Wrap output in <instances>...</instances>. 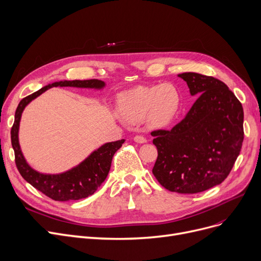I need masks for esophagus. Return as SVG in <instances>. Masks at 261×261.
Segmentation results:
<instances>
[{
    "label": "esophagus",
    "mask_w": 261,
    "mask_h": 261,
    "mask_svg": "<svg viewBox=\"0 0 261 261\" xmlns=\"http://www.w3.org/2000/svg\"><path fill=\"white\" fill-rule=\"evenodd\" d=\"M134 140L137 142V143H145L147 140L143 137V136H140V135H137V136H135V138H134Z\"/></svg>",
    "instance_id": "obj_1"
}]
</instances>
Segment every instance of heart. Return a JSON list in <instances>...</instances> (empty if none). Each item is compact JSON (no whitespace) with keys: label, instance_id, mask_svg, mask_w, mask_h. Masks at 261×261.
Returning a JSON list of instances; mask_svg holds the SVG:
<instances>
[{"label":"heart","instance_id":"1","mask_svg":"<svg viewBox=\"0 0 261 261\" xmlns=\"http://www.w3.org/2000/svg\"><path fill=\"white\" fill-rule=\"evenodd\" d=\"M180 104V93L174 85L138 86L123 92L118 100L120 115L132 123L146 118L153 126H164L174 118Z\"/></svg>","mask_w":261,"mask_h":261}]
</instances>
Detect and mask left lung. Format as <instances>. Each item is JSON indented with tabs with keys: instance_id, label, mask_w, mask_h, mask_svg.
Segmentation results:
<instances>
[{
	"instance_id": "1",
	"label": "left lung",
	"mask_w": 261,
	"mask_h": 261,
	"mask_svg": "<svg viewBox=\"0 0 261 261\" xmlns=\"http://www.w3.org/2000/svg\"><path fill=\"white\" fill-rule=\"evenodd\" d=\"M196 101L171 130L151 133L158 156L153 174L169 191L197 193L221 184L244 138L243 108L228 87L194 72L178 74Z\"/></svg>"
}]
</instances>
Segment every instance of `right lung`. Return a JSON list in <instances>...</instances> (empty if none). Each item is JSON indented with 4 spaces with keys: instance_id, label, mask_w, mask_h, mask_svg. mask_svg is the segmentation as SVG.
<instances>
[{
    "instance_id": "1",
    "label": "right lung",
    "mask_w": 261,
    "mask_h": 261,
    "mask_svg": "<svg viewBox=\"0 0 261 261\" xmlns=\"http://www.w3.org/2000/svg\"><path fill=\"white\" fill-rule=\"evenodd\" d=\"M104 85V82L98 80L56 82L51 85L44 86L40 90L22 98L17 107L15 122L10 130L11 145L15 151V161L17 169L20 172L21 176L28 182H30L34 188L39 190L54 201H76L92 195L106 179L110 170L111 160H113L115 153L122 146L125 140L122 139L102 145L88 158L84 160L81 165L70 171L61 173V174H41V173L33 170L27 164L20 150L18 130L22 111L32 100L39 96L45 90L52 88V87H79V88L100 89L103 88Z\"/></svg>"
}]
</instances>
